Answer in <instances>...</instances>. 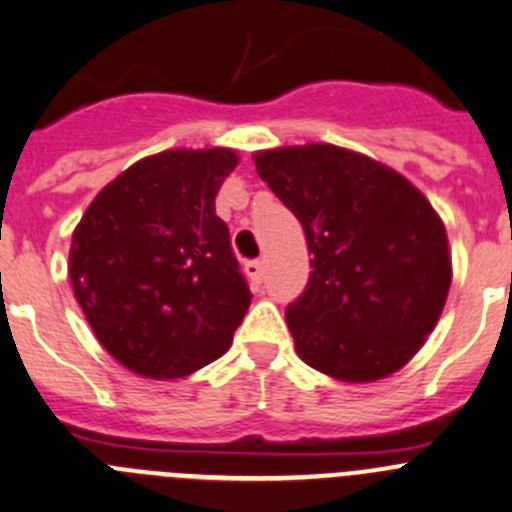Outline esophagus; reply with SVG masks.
<instances>
[{
  "instance_id": "34e87169",
  "label": "esophagus",
  "mask_w": 512,
  "mask_h": 512,
  "mask_svg": "<svg viewBox=\"0 0 512 512\" xmlns=\"http://www.w3.org/2000/svg\"><path fill=\"white\" fill-rule=\"evenodd\" d=\"M245 275L250 277V285H252V287H260L262 275H265V265H262L260 260L247 262V265H245Z\"/></svg>"
}]
</instances>
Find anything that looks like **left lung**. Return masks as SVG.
Listing matches in <instances>:
<instances>
[{
    "label": "left lung",
    "instance_id": "8db88e82",
    "mask_svg": "<svg viewBox=\"0 0 512 512\" xmlns=\"http://www.w3.org/2000/svg\"><path fill=\"white\" fill-rule=\"evenodd\" d=\"M305 230L310 280L287 305L295 350L342 382L408 365L435 330L453 280L448 232L393 167L325 142L252 155Z\"/></svg>",
    "mask_w": 512,
    "mask_h": 512
}]
</instances>
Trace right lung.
Listing matches in <instances>:
<instances>
[{
	"label": "right lung",
	"instance_id": "1",
	"mask_svg": "<svg viewBox=\"0 0 512 512\" xmlns=\"http://www.w3.org/2000/svg\"><path fill=\"white\" fill-rule=\"evenodd\" d=\"M240 157L165 150L99 190L74 227L69 280L89 327L127 370L192 375L225 355L252 292L215 215Z\"/></svg>",
	"mask_w": 512,
	"mask_h": 512
}]
</instances>
